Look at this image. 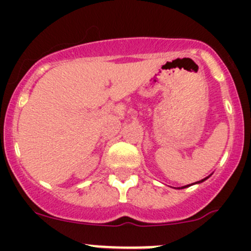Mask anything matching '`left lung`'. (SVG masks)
Instances as JSON below:
<instances>
[{"instance_id": "8db88e82", "label": "left lung", "mask_w": 251, "mask_h": 251, "mask_svg": "<svg viewBox=\"0 0 251 251\" xmlns=\"http://www.w3.org/2000/svg\"><path fill=\"white\" fill-rule=\"evenodd\" d=\"M205 179H206V178H204V179H201V182H203V181H205ZM187 187H188V186H187ZM183 188H186V187H183Z\"/></svg>"}]
</instances>
